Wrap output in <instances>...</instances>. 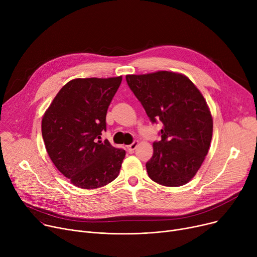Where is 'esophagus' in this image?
Returning a JSON list of instances; mask_svg holds the SVG:
<instances>
[{"label":"esophagus","mask_w":257,"mask_h":257,"mask_svg":"<svg viewBox=\"0 0 257 257\" xmlns=\"http://www.w3.org/2000/svg\"><path fill=\"white\" fill-rule=\"evenodd\" d=\"M138 145H139V142H138V141H134L132 144H130L129 146H127V150H128L129 152H133L134 150H136V148L138 147Z\"/></svg>","instance_id":"esophagus-1"}]
</instances>
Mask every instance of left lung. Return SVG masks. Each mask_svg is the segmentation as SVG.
Wrapping results in <instances>:
<instances>
[{
    "label": "left lung",
    "mask_w": 257,
    "mask_h": 257,
    "mask_svg": "<svg viewBox=\"0 0 257 257\" xmlns=\"http://www.w3.org/2000/svg\"><path fill=\"white\" fill-rule=\"evenodd\" d=\"M126 81L152 123L164 125L146 164L148 175L165 186L186 184L204 161L212 138L205 99L190 79L177 73L127 75Z\"/></svg>",
    "instance_id": "left-lung-1"
}]
</instances>
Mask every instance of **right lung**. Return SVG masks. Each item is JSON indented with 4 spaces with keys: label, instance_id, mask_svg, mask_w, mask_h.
Segmentation results:
<instances>
[{
    "label": "right lung",
    "instance_id": "add662e5",
    "mask_svg": "<svg viewBox=\"0 0 257 257\" xmlns=\"http://www.w3.org/2000/svg\"><path fill=\"white\" fill-rule=\"evenodd\" d=\"M121 82L113 78L74 79L56 94L42 121L47 152L74 185L92 190L113 181L126 152L102 143L108 106Z\"/></svg>",
    "mask_w": 257,
    "mask_h": 257
}]
</instances>
